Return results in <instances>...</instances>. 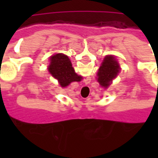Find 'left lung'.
<instances>
[{"mask_svg":"<svg viewBox=\"0 0 158 158\" xmlns=\"http://www.w3.org/2000/svg\"><path fill=\"white\" fill-rule=\"evenodd\" d=\"M120 70L118 62L113 56H106L97 72V81L100 85L107 88L116 78Z\"/></svg>","mask_w":158,"mask_h":158,"instance_id":"left-lung-1","label":"left lung"}]
</instances>
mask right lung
<instances>
[{
	"instance_id": "obj_1",
	"label": "right lung",
	"mask_w": 158,
	"mask_h": 158,
	"mask_svg": "<svg viewBox=\"0 0 158 158\" xmlns=\"http://www.w3.org/2000/svg\"><path fill=\"white\" fill-rule=\"evenodd\" d=\"M48 71L58 80L62 87H66L74 81L79 82L82 79L81 76L75 73L69 56L62 53H57L51 56Z\"/></svg>"
}]
</instances>
